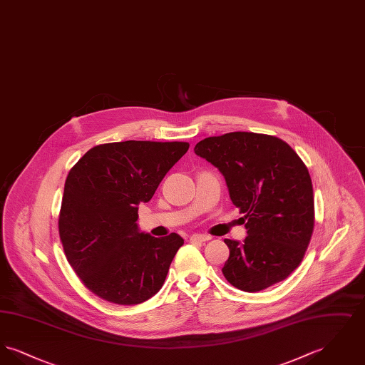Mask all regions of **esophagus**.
<instances>
[{
    "label": "esophagus",
    "mask_w": 365,
    "mask_h": 365,
    "mask_svg": "<svg viewBox=\"0 0 365 365\" xmlns=\"http://www.w3.org/2000/svg\"><path fill=\"white\" fill-rule=\"evenodd\" d=\"M209 240H210V237L205 234H192L190 237V241H194V242H207Z\"/></svg>",
    "instance_id": "1"
}]
</instances>
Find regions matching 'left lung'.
Segmentation results:
<instances>
[{"mask_svg": "<svg viewBox=\"0 0 365 365\" xmlns=\"http://www.w3.org/2000/svg\"><path fill=\"white\" fill-rule=\"evenodd\" d=\"M194 153L222 173L245 215L247 237L225 240V278L247 293L287 278L304 259L314 225L312 180L302 160L282 139L245 131L202 139Z\"/></svg>", "mask_w": 365, "mask_h": 365, "instance_id": "left-lung-1", "label": "left lung"}]
</instances>
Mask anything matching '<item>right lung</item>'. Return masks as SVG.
<instances>
[{
  "mask_svg": "<svg viewBox=\"0 0 365 365\" xmlns=\"http://www.w3.org/2000/svg\"><path fill=\"white\" fill-rule=\"evenodd\" d=\"M187 150V142H113L94 146L72 167L58 232L71 267L94 294L137 305L163 287L183 238L142 232L138 205L152 200Z\"/></svg>",
  "mask_w": 365,
  "mask_h": 365,
  "instance_id": "obj_1",
  "label": "right lung"
}]
</instances>
